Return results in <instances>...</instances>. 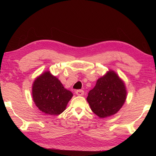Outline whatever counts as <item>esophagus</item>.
<instances>
[{"label": "esophagus", "instance_id": "esophagus-1", "mask_svg": "<svg viewBox=\"0 0 156 156\" xmlns=\"http://www.w3.org/2000/svg\"><path fill=\"white\" fill-rule=\"evenodd\" d=\"M75 94H76L77 96H83L84 91L82 90H77L75 92Z\"/></svg>", "mask_w": 156, "mask_h": 156}]
</instances>
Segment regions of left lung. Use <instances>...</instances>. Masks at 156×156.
<instances>
[{
    "label": "left lung",
    "instance_id": "obj_1",
    "mask_svg": "<svg viewBox=\"0 0 156 156\" xmlns=\"http://www.w3.org/2000/svg\"><path fill=\"white\" fill-rule=\"evenodd\" d=\"M127 98L126 84L115 72L110 69L97 80L87 100L92 112L100 119L115 115Z\"/></svg>",
    "mask_w": 156,
    "mask_h": 156
}]
</instances>
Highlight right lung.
Wrapping results in <instances>:
<instances>
[{"label":"right lung","mask_w":156,"mask_h":156,"mask_svg":"<svg viewBox=\"0 0 156 156\" xmlns=\"http://www.w3.org/2000/svg\"><path fill=\"white\" fill-rule=\"evenodd\" d=\"M32 96L40 111L49 115H58L65 111L73 97L72 92L65 88L50 71H45L33 82Z\"/></svg>","instance_id":"right-lung-1"}]
</instances>
